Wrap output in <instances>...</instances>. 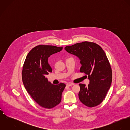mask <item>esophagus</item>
Instances as JSON below:
<instances>
[{"label":"esophagus","mask_w":130,"mask_h":130,"mask_svg":"<svg viewBox=\"0 0 130 130\" xmlns=\"http://www.w3.org/2000/svg\"><path fill=\"white\" fill-rule=\"evenodd\" d=\"M74 85V84L73 83H71V82H69V83H68L66 84V85H67V86H68V87L72 86H73V85Z\"/></svg>","instance_id":"esophagus-1"}]
</instances>
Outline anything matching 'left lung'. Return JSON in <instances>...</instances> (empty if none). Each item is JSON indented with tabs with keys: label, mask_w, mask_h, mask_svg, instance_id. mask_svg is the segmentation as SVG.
<instances>
[{
	"label": "left lung",
	"mask_w": 130,
	"mask_h": 130,
	"mask_svg": "<svg viewBox=\"0 0 130 130\" xmlns=\"http://www.w3.org/2000/svg\"><path fill=\"white\" fill-rule=\"evenodd\" d=\"M65 50L79 58L82 64L80 72L87 74L90 80L88 86L79 84L80 102L91 108L100 105L105 98L112 82L111 66L105 52L96 43L89 41L67 46Z\"/></svg>",
	"instance_id": "left-lung-1"
}]
</instances>
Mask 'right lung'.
<instances>
[{
	"mask_svg": "<svg viewBox=\"0 0 130 130\" xmlns=\"http://www.w3.org/2000/svg\"><path fill=\"white\" fill-rule=\"evenodd\" d=\"M62 47L39 45L28 54L22 71V79L25 89L41 107L52 109L58 105L66 85H53L45 76L52 72L48 63L50 56L61 51Z\"/></svg>",
	"mask_w": 130,
	"mask_h": 130,
	"instance_id": "1",
	"label": "right lung"
}]
</instances>
